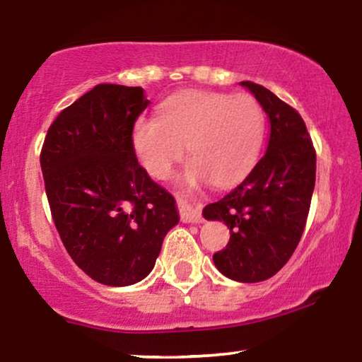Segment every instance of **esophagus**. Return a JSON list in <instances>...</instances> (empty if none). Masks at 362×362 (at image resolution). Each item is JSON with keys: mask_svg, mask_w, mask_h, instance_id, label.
<instances>
[{"mask_svg": "<svg viewBox=\"0 0 362 362\" xmlns=\"http://www.w3.org/2000/svg\"><path fill=\"white\" fill-rule=\"evenodd\" d=\"M177 205H178V214H180V220L185 221V223H200L202 221V215H200V209L199 205L190 204L182 197L177 199Z\"/></svg>", "mask_w": 362, "mask_h": 362, "instance_id": "obj_1", "label": "esophagus"}]
</instances>
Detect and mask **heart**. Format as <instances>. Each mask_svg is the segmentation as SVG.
<instances>
[{
	"label": "heart",
	"mask_w": 362,
	"mask_h": 362,
	"mask_svg": "<svg viewBox=\"0 0 362 362\" xmlns=\"http://www.w3.org/2000/svg\"><path fill=\"white\" fill-rule=\"evenodd\" d=\"M264 137V115L252 95L189 89L168 98L158 117H141L132 127V148L148 175L167 178L173 163L192 162V182L237 184L255 167Z\"/></svg>",
	"instance_id": "1"
}]
</instances>
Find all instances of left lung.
Listing matches in <instances>:
<instances>
[{
  "mask_svg": "<svg viewBox=\"0 0 362 362\" xmlns=\"http://www.w3.org/2000/svg\"><path fill=\"white\" fill-rule=\"evenodd\" d=\"M240 84L268 115V148L242 184L205 206L204 216L230 228L228 245L214 255L218 272L257 283L285 267L300 243L315 190L316 151L298 110L263 86Z\"/></svg>",
  "mask_w": 362,
  "mask_h": 362,
  "instance_id": "1",
  "label": "left lung"
}]
</instances>
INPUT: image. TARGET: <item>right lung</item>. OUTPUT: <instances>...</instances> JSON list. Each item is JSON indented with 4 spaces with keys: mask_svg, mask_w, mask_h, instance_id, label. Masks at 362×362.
<instances>
[{
    "mask_svg": "<svg viewBox=\"0 0 362 362\" xmlns=\"http://www.w3.org/2000/svg\"><path fill=\"white\" fill-rule=\"evenodd\" d=\"M148 105L142 88L98 84L47 129L41 170L62 245L83 272L129 286L152 272L178 223L173 197L139 165L132 127Z\"/></svg>",
    "mask_w": 362,
    "mask_h": 362,
    "instance_id": "add662e5",
    "label": "right lung"
}]
</instances>
